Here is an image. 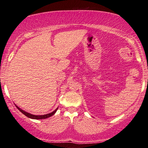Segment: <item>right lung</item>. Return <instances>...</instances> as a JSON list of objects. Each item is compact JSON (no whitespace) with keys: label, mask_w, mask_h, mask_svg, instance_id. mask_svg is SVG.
I'll list each match as a JSON object with an SVG mask.
<instances>
[{"label":"right lung","mask_w":148,"mask_h":148,"mask_svg":"<svg viewBox=\"0 0 148 148\" xmlns=\"http://www.w3.org/2000/svg\"><path fill=\"white\" fill-rule=\"evenodd\" d=\"M15 106L16 107V108L19 110V111L21 112V113L23 114H24L25 115L27 116V117L30 118V119H47L49 117V116H51L52 115H53L54 114L56 113V112L57 111V110L58 109V107L56 109V110H54V111L53 112H51V113H48V114H46V115H33V114H31V113H27V112L25 111H23V110L21 109V108H19L18 107V106H16L15 105Z\"/></svg>","instance_id":"obj_1"}]
</instances>
